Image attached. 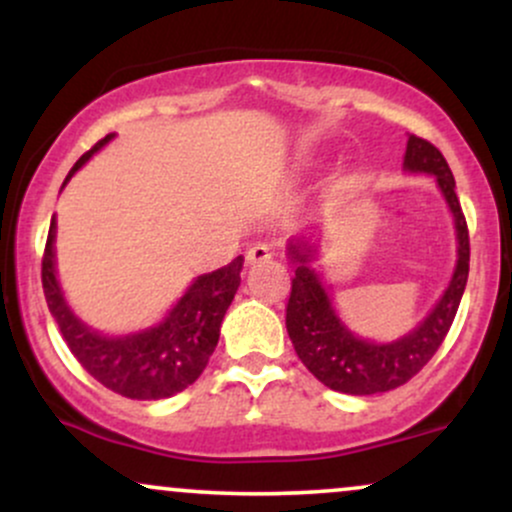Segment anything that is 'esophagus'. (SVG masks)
<instances>
[{"label":"esophagus","mask_w":512,"mask_h":512,"mask_svg":"<svg viewBox=\"0 0 512 512\" xmlns=\"http://www.w3.org/2000/svg\"><path fill=\"white\" fill-rule=\"evenodd\" d=\"M245 260H248V264H264V262L272 260V250H269V245L257 243V245H252V248L248 250Z\"/></svg>","instance_id":"esophagus-1"}]
</instances>
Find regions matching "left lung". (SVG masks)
I'll list each match as a JSON object with an SVG mask.
<instances>
[{
  "label": "left lung",
  "mask_w": 512,
  "mask_h": 512,
  "mask_svg": "<svg viewBox=\"0 0 512 512\" xmlns=\"http://www.w3.org/2000/svg\"><path fill=\"white\" fill-rule=\"evenodd\" d=\"M404 168L411 173L436 175L457 228L455 274L433 313L414 332L390 344H375L356 337L334 313L320 276L308 264L315 255V245L308 240H296L289 245L291 260L296 262V276L291 279V296L286 303V330L293 349L322 385L346 395H375L409 383L443 344L467 286L469 231L460 199L455 195V178L448 161L431 142L409 134Z\"/></svg>",
  "instance_id": "8db88e82"
}]
</instances>
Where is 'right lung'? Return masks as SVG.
Instances as JSON below:
<instances>
[{"label":"right lung","mask_w":512,"mask_h":512,"mask_svg":"<svg viewBox=\"0 0 512 512\" xmlns=\"http://www.w3.org/2000/svg\"><path fill=\"white\" fill-rule=\"evenodd\" d=\"M110 139L113 134L86 151L69 170L62 187ZM55 226L52 216L43 252L45 301L69 351L84 370L108 390L129 399H163L195 383L219 344L221 320L240 286L243 257L216 272L197 276L161 325L127 337H105L86 327L64 301L55 274Z\"/></svg>","instance_id":"add662e5"}]
</instances>
